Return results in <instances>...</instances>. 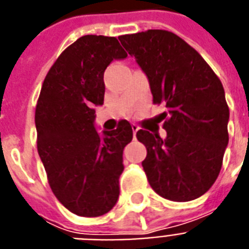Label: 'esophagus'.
<instances>
[{
  "instance_id": "34e87169",
  "label": "esophagus",
  "mask_w": 249,
  "mask_h": 249,
  "mask_svg": "<svg viewBox=\"0 0 249 249\" xmlns=\"http://www.w3.org/2000/svg\"><path fill=\"white\" fill-rule=\"evenodd\" d=\"M131 128H132V132H134V138H136V132H138V130H139L138 124L132 123V124H131Z\"/></svg>"
}]
</instances>
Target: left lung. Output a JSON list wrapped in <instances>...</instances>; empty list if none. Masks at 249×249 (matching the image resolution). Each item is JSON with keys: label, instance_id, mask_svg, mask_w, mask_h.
I'll list each match as a JSON object with an SVG mask.
<instances>
[{"label": "left lung", "instance_id": "1", "mask_svg": "<svg viewBox=\"0 0 249 249\" xmlns=\"http://www.w3.org/2000/svg\"><path fill=\"white\" fill-rule=\"evenodd\" d=\"M149 80L153 104H163L166 139L146 130L136 138L146 148L142 169L156 194L191 201L218 177L229 142L225 90L205 59L178 35L148 30L119 36Z\"/></svg>", "mask_w": 249, "mask_h": 249}]
</instances>
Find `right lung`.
I'll return each instance as SVG.
<instances>
[{
  "label": "right lung",
  "mask_w": 249,
  "mask_h": 249,
  "mask_svg": "<svg viewBox=\"0 0 249 249\" xmlns=\"http://www.w3.org/2000/svg\"><path fill=\"white\" fill-rule=\"evenodd\" d=\"M115 37L86 35L59 54L42 83L35 123L37 152L48 182L63 207L80 217H100L114 207L130 122L98 135L94 109L103 105L104 72L126 58Z\"/></svg>",
  "instance_id": "obj_1"
}]
</instances>
